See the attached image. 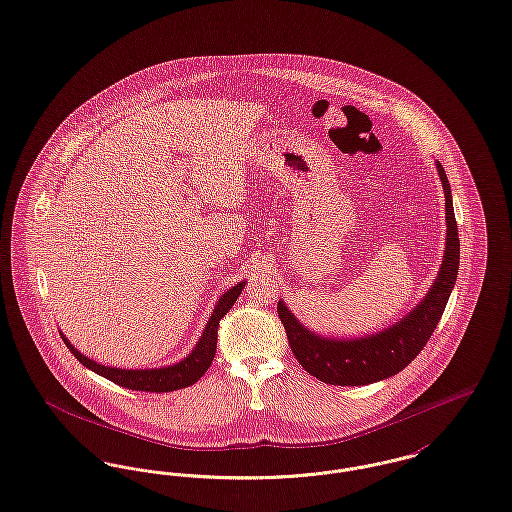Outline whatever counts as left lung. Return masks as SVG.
<instances>
[{
  "label": "left lung",
  "instance_id": "1",
  "mask_svg": "<svg viewBox=\"0 0 512 512\" xmlns=\"http://www.w3.org/2000/svg\"><path fill=\"white\" fill-rule=\"evenodd\" d=\"M435 166L445 191V255L429 292L410 313L383 331L356 338H334L307 329L284 301H278V317L296 360L319 381L340 387H360L389 379L414 361L435 331L451 298L460 263L451 185L441 162H435Z\"/></svg>",
  "mask_w": 512,
  "mask_h": 512
}]
</instances>
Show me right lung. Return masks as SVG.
Returning <instances> with one entry per match:
<instances>
[{"mask_svg": "<svg viewBox=\"0 0 512 512\" xmlns=\"http://www.w3.org/2000/svg\"><path fill=\"white\" fill-rule=\"evenodd\" d=\"M245 286V280L238 282L236 286H232L230 290H226L212 309L211 317L203 329V334L199 338V342L195 344V348L178 363L172 365H164V367H152V369H121V367H108L102 365L98 361L87 358L85 354H81L71 342L69 338L60 332L65 346L69 348V352L81 361L85 367H89L96 375L106 377L108 381L120 385L123 389L129 391H145V392H172L180 391L185 387H191L193 383H197L207 369L211 367L214 354H216V336H218V323L220 319L232 309V305L240 298L241 290Z\"/></svg>", "mask_w": 512, "mask_h": 512, "instance_id": "obj_1", "label": "right lung"}]
</instances>
